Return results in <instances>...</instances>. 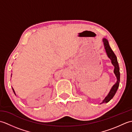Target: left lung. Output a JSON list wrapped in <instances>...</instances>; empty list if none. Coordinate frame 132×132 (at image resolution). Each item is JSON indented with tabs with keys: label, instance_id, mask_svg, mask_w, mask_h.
<instances>
[{
	"label": "left lung",
	"instance_id": "left-lung-1",
	"mask_svg": "<svg viewBox=\"0 0 132 132\" xmlns=\"http://www.w3.org/2000/svg\"><path fill=\"white\" fill-rule=\"evenodd\" d=\"M103 42L104 44V48L105 50V52L106 53V54L108 58L111 60L112 64H113V66L114 67V73L115 74L116 78H117V82L114 84V85L112 86V87L111 88L110 91H109V94H108L105 99L103 100V102L100 103H106L109 102L115 95L116 92L117 90V89L119 88V83H120V68L119 66L118 62H117V57L116 55L114 54V52L112 51V50L111 49L110 46L109 45V43L108 40L106 38H104L103 39Z\"/></svg>",
	"mask_w": 132,
	"mask_h": 132
}]
</instances>
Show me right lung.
Here are the masks:
<instances>
[{
  "label": "right lung",
  "mask_w": 132,
  "mask_h": 132,
  "mask_svg": "<svg viewBox=\"0 0 132 132\" xmlns=\"http://www.w3.org/2000/svg\"><path fill=\"white\" fill-rule=\"evenodd\" d=\"M12 89H13V92H14V94H15V91H14V89H13V88H12ZM16 95V94H15Z\"/></svg>",
  "instance_id": "right-lung-1"
}]
</instances>
